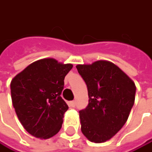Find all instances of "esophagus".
Here are the masks:
<instances>
[{
  "label": "esophagus",
  "mask_w": 152,
  "mask_h": 152,
  "mask_svg": "<svg viewBox=\"0 0 152 152\" xmlns=\"http://www.w3.org/2000/svg\"><path fill=\"white\" fill-rule=\"evenodd\" d=\"M69 106H70V107H76V102H75V101H71V102H69Z\"/></svg>",
  "instance_id": "34e87169"
}]
</instances>
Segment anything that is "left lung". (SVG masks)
I'll list each match as a JSON object with an SVG mask.
<instances>
[{"mask_svg": "<svg viewBox=\"0 0 152 152\" xmlns=\"http://www.w3.org/2000/svg\"><path fill=\"white\" fill-rule=\"evenodd\" d=\"M76 69L89 98L87 107L79 111L82 132L91 142H106L127 121L135 101V83L109 61L78 64Z\"/></svg>", "mask_w": 152, "mask_h": 152, "instance_id": "obj_1", "label": "left lung"}]
</instances>
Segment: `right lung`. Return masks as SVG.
Returning <instances> with one entry per match:
<instances>
[{"label": "right lung", "instance_id": "add662e5", "mask_svg": "<svg viewBox=\"0 0 152 152\" xmlns=\"http://www.w3.org/2000/svg\"><path fill=\"white\" fill-rule=\"evenodd\" d=\"M53 58L33 62L14 76L11 97L15 113L23 127L36 138L56 135L69 107L61 97L64 77L72 69Z\"/></svg>", "mask_w": 152, "mask_h": 152}]
</instances>
